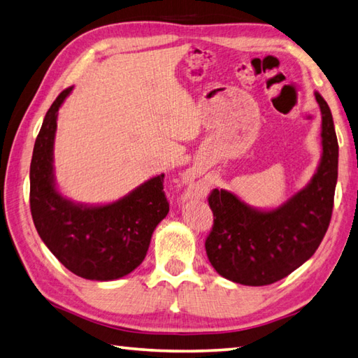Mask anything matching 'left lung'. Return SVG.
Wrapping results in <instances>:
<instances>
[{"instance_id":"left-lung-1","label":"left lung","mask_w":358,"mask_h":358,"mask_svg":"<svg viewBox=\"0 0 358 358\" xmlns=\"http://www.w3.org/2000/svg\"><path fill=\"white\" fill-rule=\"evenodd\" d=\"M315 99L322 111L323 152L308 185L272 210L253 208L227 189L210 193L215 220L206 250L224 278L267 286L304 264L323 241L334 208L338 142L329 106L318 92Z\"/></svg>"}]
</instances>
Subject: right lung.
<instances>
[{"label": "right lung", "mask_w": 358, "mask_h": 358, "mask_svg": "<svg viewBox=\"0 0 358 358\" xmlns=\"http://www.w3.org/2000/svg\"><path fill=\"white\" fill-rule=\"evenodd\" d=\"M71 91L72 87L64 90L50 105L34 145L32 220L43 243L68 271L85 280H119L141 266L152 231L169 215L164 174L105 206L64 198L55 187L54 141L58 109Z\"/></svg>", "instance_id": "1"}]
</instances>
